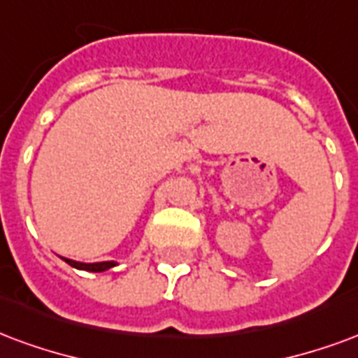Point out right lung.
<instances>
[{"mask_svg": "<svg viewBox=\"0 0 358 358\" xmlns=\"http://www.w3.org/2000/svg\"><path fill=\"white\" fill-rule=\"evenodd\" d=\"M66 264H70L71 267H76V269H83V271H92V273H100V271H106V269H110V267L117 266L115 262H96V264H83V262H76L70 260V258H62Z\"/></svg>", "mask_w": 358, "mask_h": 358, "instance_id": "add662e5", "label": "right lung"}]
</instances>
